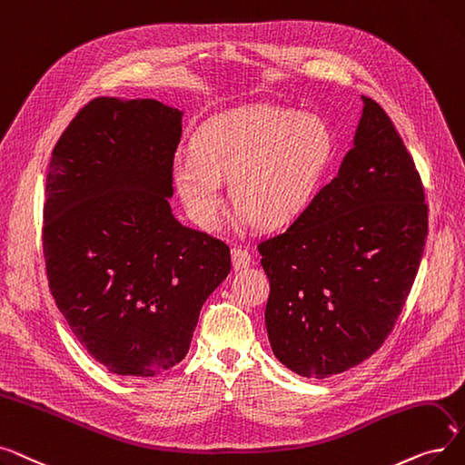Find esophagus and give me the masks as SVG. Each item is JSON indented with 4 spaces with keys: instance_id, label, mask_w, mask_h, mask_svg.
<instances>
[{
    "instance_id": "1",
    "label": "esophagus",
    "mask_w": 465,
    "mask_h": 465,
    "mask_svg": "<svg viewBox=\"0 0 465 465\" xmlns=\"http://www.w3.org/2000/svg\"><path fill=\"white\" fill-rule=\"evenodd\" d=\"M231 257H232V267L236 271L250 267V262H252V253L248 250H244V248H234Z\"/></svg>"
}]
</instances>
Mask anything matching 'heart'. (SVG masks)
I'll use <instances>...</instances> for the list:
<instances>
[{
  "mask_svg": "<svg viewBox=\"0 0 465 465\" xmlns=\"http://www.w3.org/2000/svg\"><path fill=\"white\" fill-rule=\"evenodd\" d=\"M331 154L325 126L308 115L272 105L242 107L206 124L193 153L172 164L175 189L203 229H215L231 183L240 219L264 229L295 221L311 204Z\"/></svg>",
  "mask_w": 465,
  "mask_h": 465,
  "instance_id": "b5f03b06",
  "label": "heart"
}]
</instances>
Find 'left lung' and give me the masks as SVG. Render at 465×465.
I'll use <instances>...</instances> for the list:
<instances>
[{
    "instance_id": "obj_1",
    "label": "left lung",
    "mask_w": 465,
    "mask_h": 465,
    "mask_svg": "<svg viewBox=\"0 0 465 465\" xmlns=\"http://www.w3.org/2000/svg\"><path fill=\"white\" fill-rule=\"evenodd\" d=\"M363 115L339 175L293 225L257 244L274 356L306 379L356 367L400 318L428 238L424 185L384 109Z\"/></svg>"
}]
</instances>
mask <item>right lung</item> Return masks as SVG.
Instances as JSON below:
<instances>
[{"label": "right lung", "mask_w": 465, "mask_h": 465, "mask_svg": "<svg viewBox=\"0 0 465 465\" xmlns=\"http://www.w3.org/2000/svg\"><path fill=\"white\" fill-rule=\"evenodd\" d=\"M182 112L94 98L49 163L43 255L75 339L109 372L157 377L189 351L201 308L231 272L223 240L172 215Z\"/></svg>", "instance_id": "right-lung-1"}]
</instances>
